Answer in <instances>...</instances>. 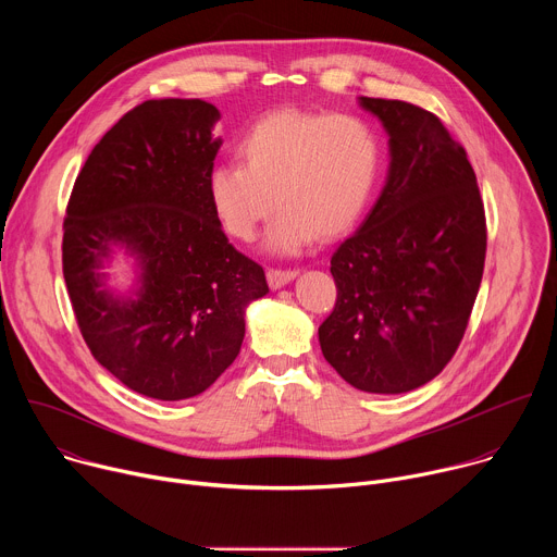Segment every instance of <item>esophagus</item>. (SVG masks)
<instances>
[{
    "label": "esophagus",
    "instance_id": "1",
    "mask_svg": "<svg viewBox=\"0 0 557 557\" xmlns=\"http://www.w3.org/2000/svg\"><path fill=\"white\" fill-rule=\"evenodd\" d=\"M297 275L295 269H269L267 271V280L271 288H282L284 284H288L293 277Z\"/></svg>",
    "mask_w": 557,
    "mask_h": 557
}]
</instances>
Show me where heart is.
I'll list each match as a JSON object with an SVG mask.
<instances>
[{
  "instance_id": "1",
  "label": "heart",
  "mask_w": 557,
  "mask_h": 557,
  "mask_svg": "<svg viewBox=\"0 0 557 557\" xmlns=\"http://www.w3.org/2000/svg\"><path fill=\"white\" fill-rule=\"evenodd\" d=\"M243 165H218L207 191L222 228L251 243L277 209L269 247L297 253L335 240L361 218L381 168L374 127L355 114L284 110L260 119L237 145Z\"/></svg>"
}]
</instances>
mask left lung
<instances>
[{
    "instance_id": "1",
    "label": "left lung",
    "mask_w": 557,
    "mask_h": 557,
    "mask_svg": "<svg viewBox=\"0 0 557 557\" xmlns=\"http://www.w3.org/2000/svg\"><path fill=\"white\" fill-rule=\"evenodd\" d=\"M359 103L389 136V170L331 258L337 301L320 346L357 389L401 394L458 350L485 269V207L465 147L436 114L394 99Z\"/></svg>"
}]
</instances>
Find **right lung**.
<instances>
[{
	"instance_id": "obj_1",
	"label": "right lung",
	"mask_w": 557,
	"mask_h": 557,
	"mask_svg": "<svg viewBox=\"0 0 557 557\" xmlns=\"http://www.w3.org/2000/svg\"><path fill=\"white\" fill-rule=\"evenodd\" d=\"M218 119L200 99L136 106L95 145L65 209L63 277L78 331L121 383L161 401L205 392L235 361L245 306L269 293L209 200ZM114 246L139 262L134 298L112 296L98 273Z\"/></svg>"
}]
</instances>
